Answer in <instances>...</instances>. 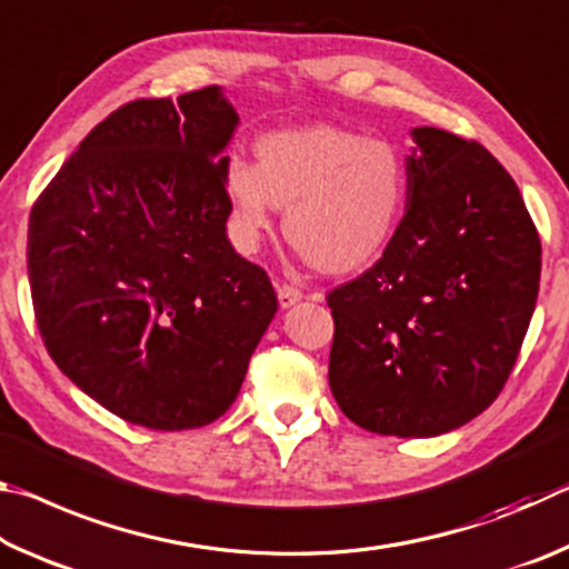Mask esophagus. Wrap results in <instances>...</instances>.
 Returning a JSON list of instances; mask_svg holds the SVG:
<instances>
[{
	"label": "esophagus",
	"mask_w": 569,
	"mask_h": 569,
	"mask_svg": "<svg viewBox=\"0 0 569 569\" xmlns=\"http://www.w3.org/2000/svg\"><path fill=\"white\" fill-rule=\"evenodd\" d=\"M301 298H303V293L298 291L296 286H288V283L278 286V303H281V308H291L301 301Z\"/></svg>",
	"instance_id": "34e87169"
}]
</instances>
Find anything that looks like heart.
<instances>
[{"label":"heart","instance_id":"heart-1","mask_svg":"<svg viewBox=\"0 0 569 569\" xmlns=\"http://www.w3.org/2000/svg\"><path fill=\"white\" fill-rule=\"evenodd\" d=\"M223 180L240 243L256 248L286 208L288 240L326 273L377 261L409 198L407 166L389 140L333 124L263 134L256 166L230 158Z\"/></svg>","mask_w":569,"mask_h":569}]
</instances>
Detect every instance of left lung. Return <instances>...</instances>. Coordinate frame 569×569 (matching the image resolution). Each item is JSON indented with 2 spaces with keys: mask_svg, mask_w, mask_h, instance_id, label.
I'll return each mask as SVG.
<instances>
[{
  "mask_svg": "<svg viewBox=\"0 0 569 569\" xmlns=\"http://www.w3.org/2000/svg\"><path fill=\"white\" fill-rule=\"evenodd\" d=\"M411 140L397 236L329 293V383L361 429L421 439L465 427L502 391L535 313L542 246L492 152L429 124Z\"/></svg>",
  "mask_w": 569,
  "mask_h": 569,
  "instance_id": "8db88e82",
  "label": "left lung"
}]
</instances>
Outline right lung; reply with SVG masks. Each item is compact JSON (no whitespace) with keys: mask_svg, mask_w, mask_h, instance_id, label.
<instances>
[{"mask_svg":"<svg viewBox=\"0 0 569 569\" xmlns=\"http://www.w3.org/2000/svg\"><path fill=\"white\" fill-rule=\"evenodd\" d=\"M223 88L134 100L80 142L37 200L27 273L40 333L77 389L158 431L230 409L278 311L228 240Z\"/></svg>","mask_w":569,"mask_h":569,"instance_id":"add662e5","label":"right lung"}]
</instances>
